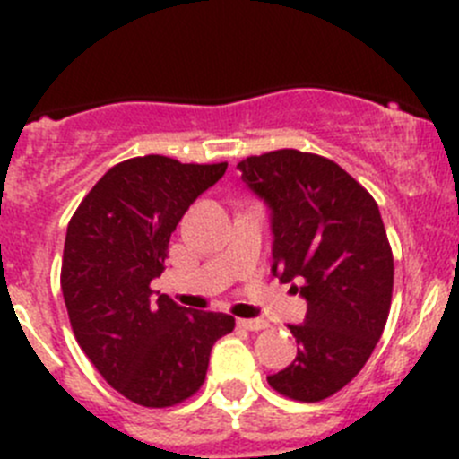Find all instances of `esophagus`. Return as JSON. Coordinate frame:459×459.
Returning <instances> with one entry per match:
<instances>
[{"instance_id": "obj_1", "label": "esophagus", "mask_w": 459, "mask_h": 459, "mask_svg": "<svg viewBox=\"0 0 459 459\" xmlns=\"http://www.w3.org/2000/svg\"><path fill=\"white\" fill-rule=\"evenodd\" d=\"M238 324L242 328H247V331H264V328L268 326L266 319H244V317H239Z\"/></svg>"}]
</instances>
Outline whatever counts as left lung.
Listing matches in <instances>:
<instances>
[{
  "instance_id": "8db88e82",
  "label": "left lung",
  "mask_w": 459,
  "mask_h": 459,
  "mask_svg": "<svg viewBox=\"0 0 459 459\" xmlns=\"http://www.w3.org/2000/svg\"><path fill=\"white\" fill-rule=\"evenodd\" d=\"M238 169L271 211L273 275L307 299L304 322L289 324L298 355L268 384L290 400H326L362 371L391 311L393 253L379 208L313 152L281 148Z\"/></svg>"
}]
</instances>
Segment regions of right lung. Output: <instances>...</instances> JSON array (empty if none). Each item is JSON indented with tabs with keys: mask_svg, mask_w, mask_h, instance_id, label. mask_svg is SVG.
<instances>
[{
	"mask_svg": "<svg viewBox=\"0 0 459 459\" xmlns=\"http://www.w3.org/2000/svg\"><path fill=\"white\" fill-rule=\"evenodd\" d=\"M226 166L133 157L92 186L68 224L62 293L73 333L101 377L148 409L191 397L212 344L235 328L233 316L151 290L179 220Z\"/></svg>",
	"mask_w": 459,
	"mask_h": 459,
	"instance_id": "add662e5",
	"label": "right lung"
}]
</instances>
